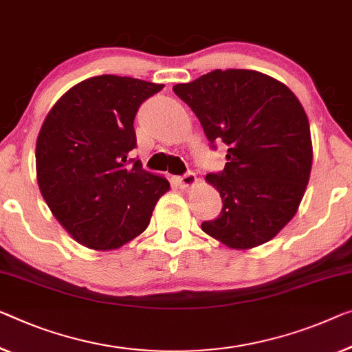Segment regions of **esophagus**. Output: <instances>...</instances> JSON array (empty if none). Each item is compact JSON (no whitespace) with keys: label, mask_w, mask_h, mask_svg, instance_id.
Instances as JSON below:
<instances>
[{"label":"esophagus","mask_w":352,"mask_h":352,"mask_svg":"<svg viewBox=\"0 0 352 352\" xmlns=\"http://www.w3.org/2000/svg\"><path fill=\"white\" fill-rule=\"evenodd\" d=\"M174 182H175V185H177L178 188H183V190H186V188H191V186L196 185L197 178H196V175L192 174V172H186L185 175L175 177Z\"/></svg>","instance_id":"esophagus-1"}]
</instances>
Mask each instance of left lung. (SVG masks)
Instances as JSON below:
<instances>
[{
	"instance_id": "1",
	"label": "left lung",
	"mask_w": 352,
	"mask_h": 352,
	"mask_svg": "<svg viewBox=\"0 0 352 352\" xmlns=\"http://www.w3.org/2000/svg\"><path fill=\"white\" fill-rule=\"evenodd\" d=\"M174 93L214 142L228 145L226 166L206 180L223 199L202 230L234 250L269 242L297 213L310 180L308 117L285 83L250 69H214Z\"/></svg>"
}]
</instances>
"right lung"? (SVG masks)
Here are the masks:
<instances>
[{
    "instance_id": "obj_1",
    "label": "right lung",
    "mask_w": 352,
    "mask_h": 352,
    "mask_svg": "<svg viewBox=\"0 0 352 352\" xmlns=\"http://www.w3.org/2000/svg\"><path fill=\"white\" fill-rule=\"evenodd\" d=\"M162 88L133 77L87 78L63 94L42 123L36 142L41 194L87 248L115 250L138 237L169 191L164 177L129 160L135 113Z\"/></svg>"
}]
</instances>
